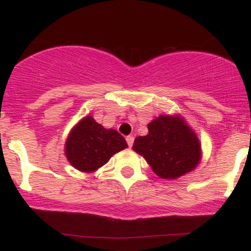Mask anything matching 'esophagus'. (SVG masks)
<instances>
[{
  "label": "esophagus",
  "mask_w": 251,
  "mask_h": 251,
  "mask_svg": "<svg viewBox=\"0 0 251 251\" xmlns=\"http://www.w3.org/2000/svg\"><path fill=\"white\" fill-rule=\"evenodd\" d=\"M126 142H127L128 148H132V146H133V143H134V138L132 137V135H128V137L126 138Z\"/></svg>",
  "instance_id": "1"
}]
</instances>
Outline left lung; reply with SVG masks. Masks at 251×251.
Instances as JSON below:
<instances>
[{"instance_id": "left-lung-1", "label": "left lung", "mask_w": 251, "mask_h": 251, "mask_svg": "<svg viewBox=\"0 0 251 251\" xmlns=\"http://www.w3.org/2000/svg\"><path fill=\"white\" fill-rule=\"evenodd\" d=\"M148 128V135L135 138L133 150L160 178L174 179L200 163V142L180 118L160 116Z\"/></svg>"}]
</instances>
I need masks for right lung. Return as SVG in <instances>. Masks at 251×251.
I'll use <instances>...</instances> for the list:
<instances>
[{
  "label": "right lung",
  "mask_w": 251,
  "mask_h": 251,
  "mask_svg": "<svg viewBox=\"0 0 251 251\" xmlns=\"http://www.w3.org/2000/svg\"><path fill=\"white\" fill-rule=\"evenodd\" d=\"M127 148L125 138L116 129H106L92 117L82 119L66 142L65 152L74 168L83 172L96 171L117 152Z\"/></svg>",
  "instance_id": "add662e5"
}]
</instances>
